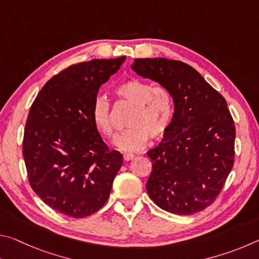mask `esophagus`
<instances>
[{"mask_svg":"<svg viewBox=\"0 0 259 259\" xmlns=\"http://www.w3.org/2000/svg\"><path fill=\"white\" fill-rule=\"evenodd\" d=\"M134 157H135L134 154H124V155H123L124 161H130V160H133Z\"/></svg>","mask_w":259,"mask_h":259,"instance_id":"esophagus-1","label":"esophagus"}]
</instances>
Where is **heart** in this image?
I'll use <instances>...</instances> for the list:
<instances>
[{
    "instance_id": "heart-1",
    "label": "heart",
    "mask_w": 259,
    "mask_h": 259,
    "mask_svg": "<svg viewBox=\"0 0 259 259\" xmlns=\"http://www.w3.org/2000/svg\"><path fill=\"white\" fill-rule=\"evenodd\" d=\"M116 95L133 107L128 123L129 129L117 136L115 146L122 152L140 151L146 145L148 137L160 139L170 126L172 116V97L163 87L131 78L116 88ZM91 119L105 137H114L108 100L98 96L91 107Z\"/></svg>"
}]
</instances>
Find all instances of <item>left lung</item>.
I'll use <instances>...</instances> for the list:
<instances>
[{
    "label": "left lung",
    "mask_w": 259,
    "mask_h": 259,
    "mask_svg": "<svg viewBox=\"0 0 259 259\" xmlns=\"http://www.w3.org/2000/svg\"><path fill=\"white\" fill-rule=\"evenodd\" d=\"M131 69L165 88L175 107L163 139L147 152L148 195L168 212H199L216 200L233 168L235 126L226 100L183 61L139 58Z\"/></svg>",
    "instance_id": "left-lung-1"
}]
</instances>
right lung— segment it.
Returning <instances> with one entry per match:
<instances>
[{
    "label": "right lung",
    "mask_w": 259,
    "mask_h": 259,
    "mask_svg": "<svg viewBox=\"0 0 259 259\" xmlns=\"http://www.w3.org/2000/svg\"><path fill=\"white\" fill-rule=\"evenodd\" d=\"M124 60L72 65L46 83L29 109L23 142L29 184L43 202L68 217L98 211L123 162L103 142L91 107Z\"/></svg>",
    "instance_id": "right-lung-1"
}]
</instances>
